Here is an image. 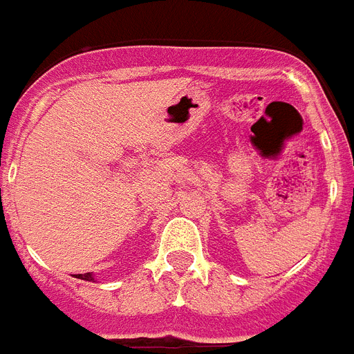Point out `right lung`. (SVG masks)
<instances>
[{"instance_id":"add662e5","label":"right lung","mask_w":354,"mask_h":354,"mask_svg":"<svg viewBox=\"0 0 354 354\" xmlns=\"http://www.w3.org/2000/svg\"><path fill=\"white\" fill-rule=\"evenodd\" d=\"M75 279H81V280H93L92 273H84V275H75Z\"/></svg>"}]
</instances>
